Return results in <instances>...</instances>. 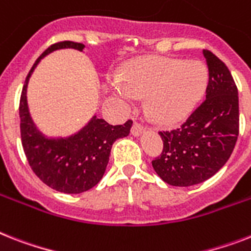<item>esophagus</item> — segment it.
Here are the masks:
<instances>
[{
    "mask_svg": "<svg viewBox=\"0 0 251 251\" xmlns=\"http://www.w3.org/2000/svg\"><path fill=\"white\" fill-rule=\"evenodd\" d=\"M144 130H146V127H144L143 125H140V124H138V122H135L134 125H132V129H131V134L134 136H139L142 132H144Z\"/></svg>",
    "mask_w": 251,
    "mask_h": 251,
    "instance_id": "obj_1",
    "label": "esophagus"
}]
</instances>
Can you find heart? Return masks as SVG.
<instances>
[{
  "instance_id": "b5f03b06",
  "label": "heart",
  "mask_w": 251,
  "mask_h": 251,
  "mask_svg": "<svg viewBox=\"0 0 251 251\" xmlns=\"http://www.w3.org/2000/svg\"><path fill=\"white\" fill-rule=\"evenodd\" d=\"M207 69L199 60L147 58L113 78V93L124 100L147 98V109L154 121L176 124L193 111L205 93Z\"/></svg>"
}]
</instances>
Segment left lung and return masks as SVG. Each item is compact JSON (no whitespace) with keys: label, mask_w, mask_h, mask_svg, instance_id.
<instances>
[{"label":"left lung","mask_w":251,"mask_h":251,"mask_svg":"<svg viewBox=\"0 0 251 251\" xmlns=\"http://www.w3.org/2000/svg\"><path fill=\"white\" fill-rule=\"evenodd\" d=\"M206 99L179 129L160 131L164 150L154 172L175 187L199 184L217 174L231 157L238 136V93L229 69L209 50Z\"/></svg>","instance_id":"obj_1"}]
</instances>
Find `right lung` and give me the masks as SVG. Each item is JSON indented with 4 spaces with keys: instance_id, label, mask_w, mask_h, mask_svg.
Segmentation results:
<instances>
[{
    "instance_id": "right-lung-1",
    "label": "right lung",
    "mask_w": 251,
    "mask_h": 251,
    "mask_svg": "<svg viewBox=\"0 0 251 251\" xmlns=\"http://www.w3.org/2000/svg\"><path fill=\"white\" fill-rule=\"evenodd\" d=\"M62 49L83 51L85 45L72 41L58 42L46 49L36 60L20 97V134L24 153L34 174L50 188L75 195L89 191L100 182L109 161L112 144L119 138L129 135L132 121L113 126L93 116L82 129L66 138H50L37 129L26 101L28 82L41 59Z\"/></svg>"
}]
</instances>
